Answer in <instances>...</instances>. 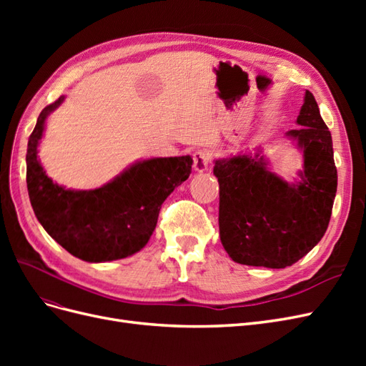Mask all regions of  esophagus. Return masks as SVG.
<instances>
[{
	"label": "esophagus",
	"mask_w": 366,
	"mask_h": 366,
	"mask_svg": "<svg viewBox=\"0 0 366 366\" xmlns=\"http://www.w3.org/2000/svg\"><path fill=\"white\" fill-rule=\"evenodd\" d=\"M192 159H194V169L197 172H203L207 169L210 160H212V156H210L209 151L200 149L194 154Z\"/></svg>",
	"instance_id": "1"
}]
</instances>
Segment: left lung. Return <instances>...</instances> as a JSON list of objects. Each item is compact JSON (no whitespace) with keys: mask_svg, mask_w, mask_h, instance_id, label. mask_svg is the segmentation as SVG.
<instances>
[{"mask_svg":"<svg viewBox=\"0 0 366 366\" xmlns=\"http://www.w3.org/2000/svg\"><path fill=\"white\" fill-rule=\"evenodd\" d=\"M297 124L302 128L289 136L304 149L301 183L289 184L267 171L259 154L215 162L219 238L235 262L284 269L305 257L325 234L337 169L331 132L310 92Z\"/></svg>","mask_w":366,"mask_h":366,"instance_id":"8db88e82","label":"left lung"}]
</instances>
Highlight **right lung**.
<instances>
[{"instance_id": "add662e5", "label": "right lung", "mask_w": 366, "mask_h": 366, "mask_svg": "<svg viewBox=\"0 0 366 366\" xmlns=\"http://www.w3.org/2000/svg\"><path fill=\"white\" fill-rule=\"evenodd\" d=\"M62 101L42 109L29 137L26 179L31 207L47 234L73 257L88 262L127 258L148 242L163 202L189 179L192 159H151L99 189H64L42 171L36 156L44 122Z\"/></svg>"}]
</instances>
